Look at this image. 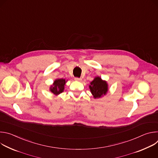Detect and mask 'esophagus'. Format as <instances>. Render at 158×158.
Returning a JSON list of instances; mask_svg holds the SVG:
<instances>
[{"instance_id":"esophagus-1","label":"esophagus","mask_w":158,"mask_h":158,"mask_svg":"<svg viewBox=\"0 0 158 158\" xmlns=\"http://www.w3.org/2000/svg\"><path fill=\"white\" fill-rule=\"evenodd\" d=\"M75 81H79V82H81V81H82V79L81 78H78V77H76L75 79Z\"/></svg>"}]
</instances>
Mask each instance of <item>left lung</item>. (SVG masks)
<instances>
[{
    "instance_id": "8db88e82",
    "label": "left lung",
    "mask_w": 158,
    "mask_h": 158,
    "mask_svg": "<svg viewBox=\"0 0 158 158\" xmlns=\"http://www.w3.org/2000/svg\"><path fill=\"white\" fill-rule=\"evenodd\" d=\"M89 87L94 99H99L106 95L109 90L107 81L102 80L99 76L94 77L90 83Z\"/></svg>"
}]
</instances>
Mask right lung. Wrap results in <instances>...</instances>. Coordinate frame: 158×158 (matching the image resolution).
Masks as SVG:
<instances>
[{"instance_id": "add662e5", "label": "right lung", "mask_w": 158, "mask_h": 158, "mask_svg": "<svg viewBox=\"0 0 158 158\" xmlns=\"http://www.w3.org/2000/svg\"><path fill=\"white\" fill-rule=\"evenodd\" d=\"M67 81V80L65 81V79H56L49 88L50 91L56 96L60 94L64 91L65 84Z\"/></svg>"}]
</instances>
